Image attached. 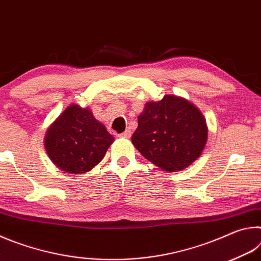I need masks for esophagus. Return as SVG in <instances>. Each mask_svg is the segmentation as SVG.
I'll return each mask as SVG.
<instances>
[{
	"label": "esophagus",
	"mask_w": 261,
	"mask_h": 261,
	"mask_svg": "<svg viewBox=\"0 0 261 261\" xmlns=\"http://www.w3.org/2000/svg\"><path fill=\"white\" fill-rule=\"evenodd\" d=\"M120 137H122V138H130V137H131V130L126 129L124 132H123V134L120 135Z\"/></svg>",
	"instance_id": "esophagus-1"
}]
</instances>
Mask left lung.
<instances>
[{
	"label": "left lung",
	"mask_w": 261,
	"mask_h": 261,
	"mask_svg": "<svg viewBox=\"0 0 261 261\" xmlns=\"http://www.w3.org/2000/svg\"><path fill=\"white\" fill-rule=\"evenodd\" d=\"M131 139L144 158L174 173L199 158L207 141V125L188 100L166 95L158 102L146 103Z\"/></svg>",
	"instance_id": "8db88e82"
}]
</instances>
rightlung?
<instances>
[{
    "label": "right lung",
    "mask_w": 261,
    "mask_h": 261,
    "mask_svg": "<svg viewBox=\"0 0 261 261\" xmlns=\"http://www.w3.org/2000/svg\"><path fill=\"white\" fill-rule=\"evenodd\" d=\"M114 137L96 121L90 109L71 105L48 129L46 151L56 167L83 174L102 160Z\"/></svg>",
    "instance_id": "1"
}]
</instances>
